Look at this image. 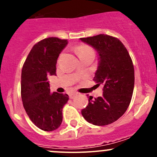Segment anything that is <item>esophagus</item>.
I'll use <instances>...</instances> for the list:
<instances>
[{
  "instance_id": "obj_1",
  "label": "esophagus",
  "mask_w": 157,
  "mask_h": 157,
  "mask_svg": "<svg viewBox=\"0 0 157 157\" xmlns=\"http://www.w3.org/2000/svg\"><path fill=\"white\" fill-rule=\"evenodd\" d=\"M77 95V93H75V92H74V93H71L69 94V97L70 99H74V97H75Z\"/></svg>"
}]
</instances>
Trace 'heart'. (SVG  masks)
<instances>
[{
    "label": "heart",
    "instance_id": "1",
    "mask_svg": "<svg viewBox=\"0 0 157 157\" xmlns=\"http://www.w3.org/2000/svg\"><path fill=\"white\" fill-rule=\"evenodd\" d=\"M90 50H91V49L87 46H85V45H79V46H77V48H76V52H77V55H80V54L88 52V51Z\"/></svg>",
    "mask_w": 157,
    "mask_h": 157
}]
</instances>
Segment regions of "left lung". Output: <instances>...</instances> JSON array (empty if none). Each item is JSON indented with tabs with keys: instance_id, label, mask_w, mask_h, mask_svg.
Instances as JSON below:
<instances>
[{
	"instance_id": "left-lung-1",
	"label": "left lung",
	"mask_w": 157,
	"mask_h": 157,
	"mask_svg": "<svg viewBox=\"0 0 157 157\" xmlns=\"http://www.w3.org/2000/svg\"><path fill=\"white\" fill-rule=\"evenodd\" d=\"M80 40L97 52L99 65L93 80L103 86L102 96L95 99L90 96L82 115L94 125H108L124 115L131 102L134 86L132 60L117 38L99 34Z\"/></svg>"
}]
</instances>
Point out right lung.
I'll return each instance as SVG.
<instances>
[{
	"label": "right lung",
	"instance_id": "1",
	"mask_svg": "<svg viewBox=\"0 0 157 157\" xmlns=\"http://www.w3.org/2000/svg\"><path fill=\"white\" fill-rule=\"evenodd\" d=\"M67 39L49 37L37 42L25 61L21 74L23 107L33 124L45 131L56 130L62 122V109L67 94L50 93L49 75L56 72L57 60Z\"/></svg>",
	"mask_w": 157,
	"mask_h": 157
}]
</instances>
